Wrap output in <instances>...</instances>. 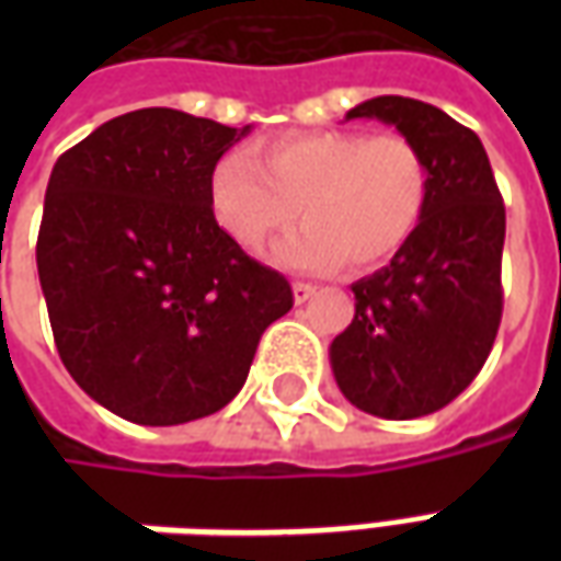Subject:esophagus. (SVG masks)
I'll return each instance as SVG.
<instances>
[{"label": "esophagus", "instance_id": "1", "mask_svg": "<svg viewBox=\"0 0 561 561\" xmlns=\"http://www.w3.org/2000/svg\"><path fill=\"white\" fill-rule=\"evenodd\" d=\"M316 294H318V285H312V282H294V300H297V304L312 300Z\"/></svg>", "mask_w": 561, "mask_h": 561}]
</instances>
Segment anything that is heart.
<instances>
[{"label": "heart", "instance_id": "heart-1", "mask_svg": "<svg viewBox=\"0 0 561 561\" xmlns=\"http://www.w3.org/2000/svg\"><path fill=\"white\" fill-rule=\"evenodd\" d=\"M433 195L423 149L405 135L294 131L228 152L209 171V216L233 245L261 252L300 207L306 219L273 245L291 270L385 264L409 245Z\"/></svg>", "mask_w": 561, "mask_h": 561}]
</instances>
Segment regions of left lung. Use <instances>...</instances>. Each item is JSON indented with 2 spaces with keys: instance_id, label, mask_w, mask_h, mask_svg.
Instances as JSON below:
<instances>
[{
  "instance_id": "obj_1",
  "label": "left lung",
  "mask_w": 561,
  "mask_h": 561,
  "mask_svg": "<svg viewBox=\"0 0 561 561\" xmlns=\"http://www.w3.org/2000/svg\"><path fill=\"white\" fill-rule=\"evenodd\" d=\"M381 119L423 149L433 195L409 245L352 285L354 318L330 366L360 412L412 421L445 409L490 357L502 321L505 204L481 138L417 99L378 95L345 119Z\"/></svg>"
}]
</instances>
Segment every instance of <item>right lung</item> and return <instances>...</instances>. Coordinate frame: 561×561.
Listing matches in <instances>:
<instances>
[{
    "label": "right lung",
    "mask_w": 561,
    "mask_h": 561,
    "mask_svg": "<svg viewBox=\"0 0 561 561\" xmlns=\"http://www.w3.org/2000/svg\"><path fill=\"white\" fill-rule=\"evenodd\" d=\"M249 135L171 107L104 123L54 164L35 245L62 364L140 426L207 417L240 393L288 279L216 228L213 164Z\"/></svg>",
    "instance_id": "obj_1"
}]
</instances>
